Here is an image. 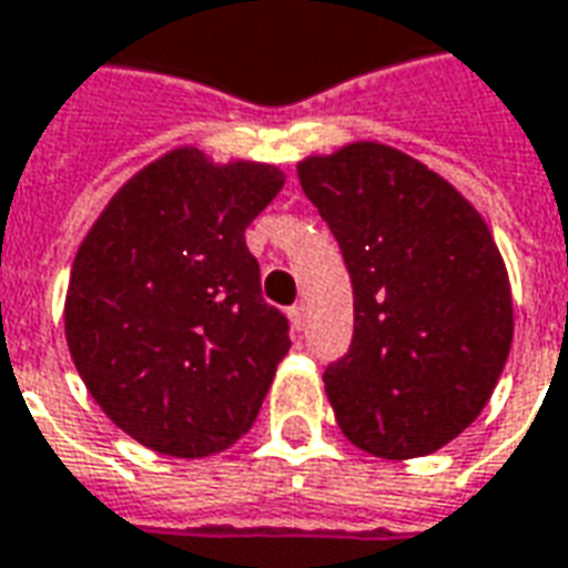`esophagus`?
<instances>
[{
	"instance_id": "34e87169",
	"label": "esophagus",
	"mask_w": 568,
	"mask_h": 568,
	"mask_svg": "<svg viewBox=\"0 0 568 568\" xmlns=\"http://www.w3.org/2000/svg\"><path fill=\"white\" fill-rule=\"evenodd\" d=\"M291 321H293V327L296 329H303L305 327V305H293L291 308Z\"/></svg>"
}]
</instances>
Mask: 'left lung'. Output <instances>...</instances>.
<instances>
[{
  "label": "left lung",
  "instance_id": "left-lung-1",
  "mask_svg": "<svg viewBox=\"0 0 568 568\" xmlns=\"http://www.w3.org/2000/svg\"><path fill=\"white\" fill-rule=\"evenodd\" d=\"M355 291L348 355L324 373L342 434L379 458L449 444L493 397L514 339L484 216L428 164L357 140L296 164Z\"/></svg>",
  "mask_w": 568,
  "mask_h": 568
}]
</instances>
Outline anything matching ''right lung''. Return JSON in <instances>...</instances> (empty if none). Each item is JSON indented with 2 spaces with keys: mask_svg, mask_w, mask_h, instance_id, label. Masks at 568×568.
<instances>
[{
  "mask_svg": "<svg viewBox=\"0 0 568 568\" xmlns=\"http://www.w3.org/2000/svg\"><path fill=\"white\" fill-rule=\"evenodd\" d=\"M284 186L180 146L124 183L72 260L63 327L98 406L136 444L204 458L251 432L291 348L244 229Z\"/></svg>",
  "mask_w": 568,
  "mask_h": 568,
  "instance_id": "obj_1",
  "label": "right lung"
}]
</instances>
